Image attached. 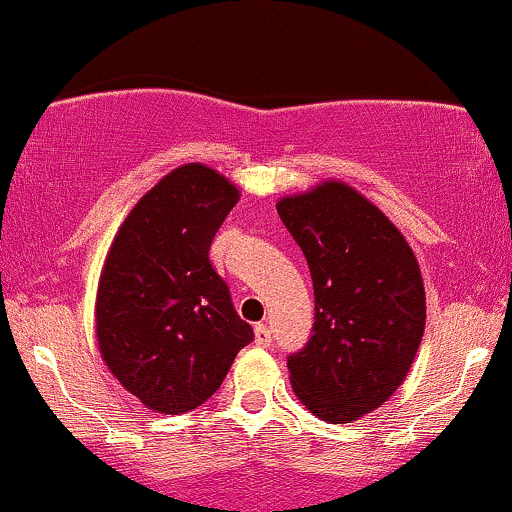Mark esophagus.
Listing matches in <instances>:
<instances>
[{
	"label": "esophagus",
	"mask_w": 512,
	"mask_h": 512,
	"mask_svg": "<svg viewBox=\"0 0 512 512\" xmlns=\"http://www.w3.org/2000/svg\"><path fill=\"white\" fill-rule=\"evenodd\" d=\"M255 343L260 348H267L272 343V331H269L267 324H257L255 326Z\"/></svg>",
	"instance_id": "1"
}]
</instances>
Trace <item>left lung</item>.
<instances>
[{"mask_svg":"<svg viewBox=\"0 0 512 512\" xmlns=\"http://www.w3.org/2000/svg\"><path fill=\"white\" fill-rule=\"evenodd\" d=\"M276 212L303 250L315 324L288 355L295 396L319 420L346 424L403 384L424 334V286L400 231L353 188L324 183Z\"/></svg>","mask_w":512,"mask_h":512,"instance_id":"obj_1","label":"left lung"}]
</instances>
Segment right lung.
<instances>
[{
	"instance_id": "add662e5",
	"label": "right lung",
	"mask_w": 512,
	"mask_h": 512,
	"mask_svg": "<svg viewBox=\"0 0 512 512\" xmlns=\"http://www.w3.org/2000/svg\"><path fill=\"white\" fill-rule=\"evenodd\" d=\"M238 190L202 164L171 171L128 214L104 262L97 341L123 389L178 415L219 389L255 338L209 262Z\"/></svg>"
}]
</instances>
